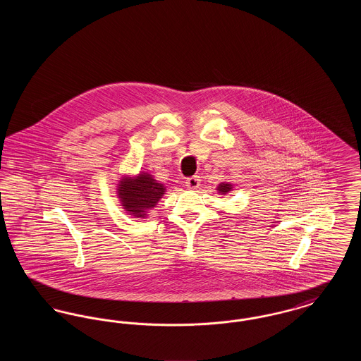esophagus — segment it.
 Returning <instances> with one entry per match:
<instances>
[{
    "instance_id": "1",
    "label": "esophagus",
    "mask_w": 361,
    "mask_h": 361,
    "mask_svg": "<svg viewBox=\"0 0 361 361\" xmlns=\"http://www.w3.org/2000/svg\"><path fill=\"white\" fill-rule=\"evenodd\" d=\"M199 177L197 176H193V177H188L187 180H185V185L188 187L189 189H195L199 187Z\"/></svg>"
}]
</instances>
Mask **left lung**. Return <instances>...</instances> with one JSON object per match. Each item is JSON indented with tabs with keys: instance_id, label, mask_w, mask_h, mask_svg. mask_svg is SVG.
I'll return each instance as SVG.
<instances>
[{
	"instance_id": "1",
	"label": "left lung",
	"mask_w": 361,
	"mask_h": 361,
	"mask_svg": "<svg viewBox=\"0 0 361 361\" xmlns=\"http://www.w3.org/2000/svg\"><path fill=\"white\" fill-rule=\"evenodd\" d=\"M230 189H231V184H224V183H222V184L218 187V190H219L221 193H227Z\"/></svg>"
}]
</instances>
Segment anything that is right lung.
<instances>
[{
  "label": "right lung",
  "mask_w": 361,
  "mask_h": 361,
  "mask_svg": "<svg viewBox=\"0 0 361 361\" xmlns=\"http://www.w3.org/2000/svg\"><path fill=\"white\" fill-rule=\"evenodd\" d=\"M164 192V185L149 173H140L135 180L123 178L118 189L123 207L137 218H145V212L157 204Z\"/></svg>",
  "instance_id": "right-lung-1"
}]
</instances>
